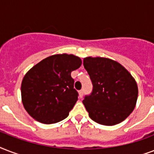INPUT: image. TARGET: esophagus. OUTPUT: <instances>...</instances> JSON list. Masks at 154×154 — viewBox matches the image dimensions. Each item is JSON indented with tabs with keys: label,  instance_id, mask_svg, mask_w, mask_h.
Segmentation results:
<instances>
[{
	"label": "esophagus",
	"instance_id": "esophagus-1",
	"mask_svg": "<svg viewBox=\"0 0 154 154\" xmlns=\"http://www.w3.org/2000/svg\"><path fill=\"white\" fill-rule=\"evenodd\" d=\"M78 94H79V97H81V98H82V97H83V91H82V90H80Z\"/></svg>",
	"mask_w": 154,
	"mask_h": 154
}]
</instances>
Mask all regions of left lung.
Listing matches in <instances>:
<instances>
[{"label": "left lung", "mask_w": 154, "mask_h": 154, "mask_svg": "<svg viewBox=\"0 0 154 154\" xmlns=\"http://www.w3.org/2000/svg\"><path fill=\"white\" fill-rule=\"evenodd\" d=\"M83 65L94 86L91 95L82 101L89 117L103 125H114L126 119L138 96L131 73L120 63L106 57H87Z\"/></svg>", "instance_id": "1"}]
</instances>
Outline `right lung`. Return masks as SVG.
<instances>
[{"label": "right lung", "mask_w": 154, "mask_h": 154, "mask_svg": "<svg viewBox=\"0 0 154 154\" xmlns=\"http://www.w3.org/2000/svg\"><path fill=\"white\" fill-rule=\"evenodd\" d=\"M73 54H55L32 67L21 82V101L27 112L37 122L53 124L69 116L77 101L71 72L82 65Z\"/></svg>", "instance_id": "right-lung-1"}]
</instances>
